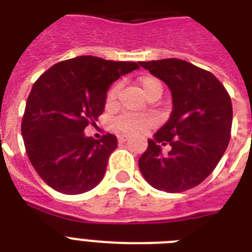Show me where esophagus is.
<instances>
[{
    "label": "esophagus",
    "mask_w": 252,
    "mask_h": 252,
    "mask_svg": "<svg viewBox=\"0 0 252 252\" xmlns=\"http://www.w3.org/2000/svg\"><path fill=\"white\" fill-rule=\"evenodd\" d=\"M118 140H119V142H126V141H128V136L120 134V136H118Z\"/></svg>",
    "instance_id": "34e87169"
}]
</instances>
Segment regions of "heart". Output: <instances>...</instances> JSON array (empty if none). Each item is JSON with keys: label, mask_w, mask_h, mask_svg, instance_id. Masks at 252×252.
<instances>
[{"label": "heart", "mask_w": 252, "mask_h": 252, "mask_svg": "<svg viewBox=\"0 0 252 252\" xmlns=\"http://www.w3.org/2000/svg\"><path fill=\"white\" fill-rule=\"evenodd\" d=\"M138 85L141 87L142 93L145 94L148 98L149 95L154 94V93H162V85L161 82L154 78L152 76H144L138 80ZM119 86L114 85L111 87L108 93H107L106 102L107 104H112L116 99L118 95ZM152 118L148 115H134V114H122L120 116L114 120V126L119 132H122L124 134H137L144 132L152 126Z\"/></svg>", "instance_id": "b5f03b06"}]
</instances>
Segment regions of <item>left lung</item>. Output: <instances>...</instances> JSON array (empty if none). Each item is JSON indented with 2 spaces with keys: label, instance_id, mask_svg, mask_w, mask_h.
Listing matches in <instances>:
<instances>
[{
  "label": "left lung",
  "instance_id": "1",
  "mask_svg": "<svg viewBox=\"0 0 252 252\" xmlns=\"http://www.w3.org/2000/svg\"><path fill=\"white\" fill-rule=\"evenodd\" d=\"M140 65L171 90L172 111L154 138L148 140L138 167L159 191H187L207 179L229 145L231 99L211 72L187 61L165 59ZM166 145L170 146L167 154L161 150Z\"/></svg>",
  "mask_w": 252,
  "mask_h": 252
}]
</instances>
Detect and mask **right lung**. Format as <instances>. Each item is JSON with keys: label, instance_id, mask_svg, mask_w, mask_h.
<instances>
[{"label": "right lung", "instance_id": "obj_1", "mask_svg": "<svg viewBox=\"0 0 252 252\" xmlns=\"http://www.w3.org/2000/svg\"><path fill=\"white\" fill-rule=\"evenodd\" d=\"M136 63L78 56L43 73L30 93L22 136L30 162L49 187L66 195L90 191L104 176L118 146L115 134H85L106 106L112 82L138 69Z\"/></svg>", "mask_w": 252, "mask_h": 252}]
</instances>
